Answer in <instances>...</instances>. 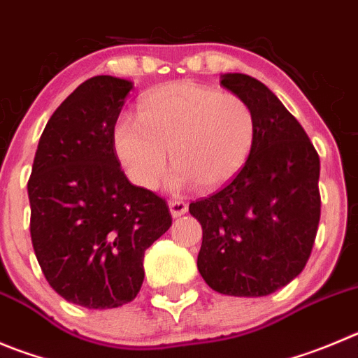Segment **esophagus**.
Here are the masks:
<instances>
[{
  "instance_id": "1",
  "label": "esophagus",
  "mask_w": 358,
  "mask_h": 358,
  "mask_svg": "<svg viewBox=\"0 0 358 358\" xmlns=\"http://www.w3.org/2000/svg\"><path fill=\"white\" fill-rule=\"evenodd\" d=\"M187 210H189V205L185 201H180V199L169 201V212L173 217H182L183 213H187Z\"/></svg>"
}]
</instances>
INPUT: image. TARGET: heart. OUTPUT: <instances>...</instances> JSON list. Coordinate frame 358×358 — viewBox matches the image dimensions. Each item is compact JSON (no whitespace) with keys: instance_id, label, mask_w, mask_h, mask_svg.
<instances>
[{"instance_id":"1","label":"heart","mask_w":358,"mask_h":358,"mask_svg":"<svg viewBox=\"0 0 358 358\" xmlns=\"http://www.w3.org/2000/svg\"><path fill=\"white\" fill-rule=\"evenodd\" d=\"M113 148L127 176L155 189L176 166L173 187L198 183L222 187L243 168L256 141L252 108L235 93L194 81H173L143 95L138 120L120 116L113 125Z\"/></svg>"}]
</instances>
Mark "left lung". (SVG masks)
Wrapping results in <instances>:
<instances>
[{
    "label": "left lung",
    "mask_w": 358,
    "mask_h": 358,
    "mask_svg": "<svg viewBox=\"0 0 358 358\" xmlns=\"http://www.w3.org/2000/svg\"><path fill=\"white\" fill-rule=\"evenodd\" d=\"M220 85L252 108L256 141L224 189L189 205L203 228L198 270L222 295L265 296L302 272L315 245L320 157L302 125L263 83L224 73Z\"/></svg>",
    "instance_id": "left-lung-1"
}]
</instances>
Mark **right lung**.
<instances>
[{
    "label": "right lung",
    "instance_id": "add662e5",
    "mask_svg": "<svg viewBox=\"0 0 358 358\" xmlns=\"http://www.w3.org/2000/svg\"><path fill=\"white\" fill-rule=\"evenodd\" d=\"M130 90L113 76L73 90L43 129L28 180L40 268L58 295L88 309L136 299L145 250L173 222L162 198L129 182L113 148Z\"/></svg>",
    "mask_w": 358,
    "mask_h": 358
}]
</instances>
